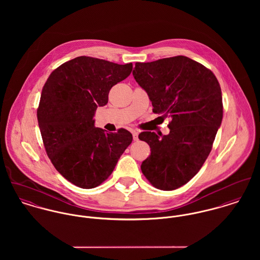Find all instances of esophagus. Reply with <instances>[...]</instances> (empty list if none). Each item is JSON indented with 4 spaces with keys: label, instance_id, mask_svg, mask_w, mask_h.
<instances>
[{
    "label": "esophagus",
    "instance_id": "obj_1",
    "mask_svg": "<svg viewBox=\"0 0 260 260\" xmlns=\"http://www.w3.org/2000/svg\"><path fill=\"white\" fill-rule=\"evenodd\" d=\"M132 135H133L134 141H137V140H138V132L135 131V130H133V131H132Z\"/></svg>",
    "mask_w": 260,
    "mask_h": 260
}]
</instances>
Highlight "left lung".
Wrapping results in <instances>:
<instances>
[{"instance_id":"8db88e82","label":"left lung","mask_w":260,"mask_h":260,"mask_svg":"<svg viewBox=\"0 0 260 260\" xmlns=\"http://www.w3.org/2000/svg\"><path fill=\"white\" fill-rule=\"evenodd\" d=\"M133 77L153 112L172 119L168 135L139 134L151 148L142 173L160 190L177 189L197 174L211 151L222 121L220 85L210 70L185 56L136 63Z\"/></svg>"}]
</instances>
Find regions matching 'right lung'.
<instances>
[{
	"label": "right lung",
	"instance_id": "right-lung-1",
	"mask_svg": "<svg viewBox=\"0 0 260 260\" xmlns=\"http://www.w3.org/2000/svg\"><path fill=\"white\" fill-rule=\"evenodd\" d=\"M132 67L81 56L54 70L43 87L37 117L44 146L57 171L74 185H100L132 142L129 131L108 133L94 120L110 89Z\"/></svg>",
	"mask_w": 260,
	"mask_h": 260
}]
</instances>
